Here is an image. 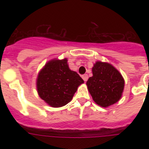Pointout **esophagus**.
<instances>
[{
  "label": "esophagus",
  "instance_id": "34e87169",
  "mask_svg": "<svg viewBox=\"0 0 149 149\" xmlns=\"http://www.w3.org/2000/svg\"><path fill=\"white\" fill-rule=\"evenodd\" d=\"M82 78H83V79H84V81L86 82V80L88 79V76H87V75H86V74L83 75V76H82Z\"/></svg>",
  "mask_w": 149,
  "mask_h": 149
}]
</instances>
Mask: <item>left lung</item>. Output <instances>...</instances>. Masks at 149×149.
I'll return each mask as SVG.
<instances>
[{
  "label": "left lung",
  "mask_w": 149,
  "mask_h": 149,
  "mask_svg": "<svg viewBox=\"0 0 149 149\" xmlns=\"http://www.w3.org/2000/svg\"><path fill=\"white\" fill-rule=\"evenodd\" d=\"M93 77L86 86L96 104L107 107L115 104L122 96L125 80L119 71L107 63L97 61L92 68Z\"/></svg>",
  "instance_id": "obj_1"
}]
</instances>
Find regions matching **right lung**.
I'll return each instance as SVG.
<instances>
[{"label": "right lung", "instance_id": "add662e5", "mask_svg": "<svg viewBox=\"0 0 149 149\" xmlns=\"http://www.w3.org/2000/svg\"><path fill=\"white\" fill-rule=\"evenodd\" d=\"M84 79L69 68L67 58L48 62L38 75L36 86L41 99L52 107H60L73 97Z\"/></svg>", "mask_w": 149, "mask_h": 149}]
</instances>
